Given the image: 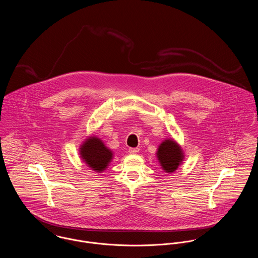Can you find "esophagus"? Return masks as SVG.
<instances>
[{"label": "esophagus", "instance_id": "1", "mask_svg": "<svg viewBox=\"0 0 258 258\" xmlns=\"http://www.w3.org/2000/svg\"><path fill=\"white\" fill-rule=\"evenodd\" d=\"M128 152L131 154H137L139 152V148H130L128 149Z\"/></svg>", "mask_w": 258, "mask_h": 258}]
</instances>
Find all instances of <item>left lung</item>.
Returning <instances> with one entry per match:
<instances>
[{"label": "left lung", "mask_w": 258, "mask_h": 258, "mask_svg": "<svg viewBox=\"0 0 258 258\" xmlns=\"http://www.w3.org/2000/svg\"><path fill=\"white\" fill-rule=\"evenodd\" d=\"M156 157L162 170L170 174L183 163L185 155L179 143L173 139H166L159 144Z\"/></svg>", "instance_id": "obj_1"}]
</instances>
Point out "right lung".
Wrapping results in <instances>:
<instances>
[{"instance_id": "add662e5", "label": "right lung", "mask_w": 258, "mask_h": 258, "mask_svg": "<svg viewBox=\"0 0 258 258\" xmlns=\"http://www.w3.org/2000/svg\"><path fill=\"white\" fill-rule=\"evenodd\" d=\"M79 154L87 166L97 173L105 171L114 158V152L98 137L91 136L82 143Z\"/></svg>"}]
</instances>
